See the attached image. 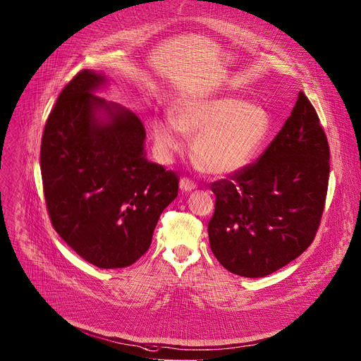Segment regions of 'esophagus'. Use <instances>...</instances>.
<instances>
[{
	"label": "esophagus",
	"mask_w": 361,
	"mask_h": 361,
	"mask_svg": "<svg viewBox=\"0 0 361 361\" xmlns=\"http://www.w3.org/2000/svg\"><path fill=\"white\" fill-rule=\"evenodd\" d=\"M197 187V184L191 180V178H188V177H183L181 180H180V188L183 190V191H191V190H195Z\"/></svg>",
	"instance_id": "1"
}]
</instances>
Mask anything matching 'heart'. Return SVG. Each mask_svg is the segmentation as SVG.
Here are the masks:
<instances>
[{
  "label": "heart",
  "instance_id": "1",
  "mask_svg": "<svg viewBox=\"0 0 361 361\" xmlns=\"http://www.w3.org/2000/svg\"><path fill=\"white\" fill-rule=\"evenodd\" d=\"M269 130L266 110L231 97L183 100L176 106L174 116L152 120L155 145L164 158L184 148V135L196 136L195 159L202 170L216 176L248 164Z\"/></svg>",
  "mask_w": 361,
  "mask_h": 361
}]
</instances>
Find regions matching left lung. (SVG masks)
I'll return each mask as SVG.
<instances>
[{
    "label": "left lung",
    "instance_id": "obj_1",
    "mask_svg": "<svg viewBox=\"0 0 361 361\" xmlns=\"http://www.w3.org/2000/svg\"><path fill=\"white\" fill-rule=\"evenodd\" d=\"M329 178V145L318 113L298 102L255 162L210 184L213 255L233 274L269 276L298 258L318 232Z\"/></svg>",
    "mask_w": 361,
    "mask_h": 361
}]
</instances>
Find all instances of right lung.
Here are the masks:
<instances>
[{"instance_id":"right-lung-1","label":"right lung","mask_w":361,"mask_h":361,"mask_svg":"<svg viewBox=\"0 0 361 361\" xmlns=\"http://www.w3.org/2000/svg\"><path fill=\"white\" fill-rule=\"evenodd\" d=\"M104 77L80 71L46 120L40 170L54 229L99 269L132 266L152 243L162 210L178 195V176L143 154L140 118L91 91ZM97 108L110 123L99 124Z\"/></svg>"}]
</instances>
